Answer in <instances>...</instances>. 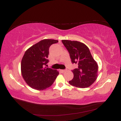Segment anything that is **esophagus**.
<instances>
[{
    "label": "esophagus",
    "mask_w": 121,
    "mask_h": 121,
    "mask_svg": "<svg viewBox=\"0 0 121 121\" xmlns=\"http://www.w3.org/2000/svg\"><path fill=\"white\" fill-rule=\"evenodd\" d=\"M60 72L62 73H64L66 72V70H65V69H61L60 70Z\"/></svg>",
    "instance_id": "obj_1"
}]
</instances>
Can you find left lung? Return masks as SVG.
Here are the masks:
<instances>
[{"mask_svg":"<svg viewBox=\"0 0 121 121\" xmlns=\"http://www.w3.org/2000/svg\"><path fill=\"white\" fill-rule=\"evenodd\" d=\"M62 43L69 53L73 64H78V68L72 70L74 78L69 81V83L80 88L91 86L97 78L98 65L88 47L77 41L62 40Z\"/></svg>","mask_w":121,"mask_h":121,"instance_id":"left-lung-1","label":"left lung"}]
</instances>
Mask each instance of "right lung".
<instances>
[{
  "label": "right lung",
  "mask_w": 121,
  "mask_h": 121,
  "mask_svg": "<svg viewBox=\"0 0 121 121\" xmlns=\"http://www.w3.org/2000/svg\"><path fill=\"white\" fill-rule=\"evenodd\" d=\"M58 40L43 39L29 48L25 53L21 62L23 78L30 87L43 91L52 85L59 73L47 68L49 47Z\"/></svg>",
  "instance_id": "obj_1"
}]
</instances>
